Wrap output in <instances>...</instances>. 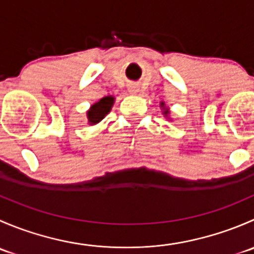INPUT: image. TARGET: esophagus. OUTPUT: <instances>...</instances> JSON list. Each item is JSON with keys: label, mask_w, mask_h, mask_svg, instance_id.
<instances>
[{"label": "esophagus", "mask_w": 254, "mask_h": 254, "mask_svg": "<svg viewBox=\"0 0 254 254\" xmlns=\"http://www.w3.org/2000/svg\"><path fill=\"white\" fill-rule=\"evenodd\" d=\"M129 91H130V93H137V91H139V89H137L136 86H130Z\"/></svg>", "instance_id": "esophagus-1"}]
</instances>
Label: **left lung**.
I'll list each match as a JSON object with an SVG mask.
<instances>
[{"label": "left lung", "instance_id": "obj_1", "mask_svg": "<svg viewBox=\"0 0 254 254\" xmlns=\"http://www.w3.org/2000/svg\"><path fill=\"white\" fill-rule=\"evenodd\" d=\"M161 107H163V103L161 104ZM167 113H168V111H165V114H167Z\"/></svg>", "mask_w": 254, "mask_h": 254}]
</instances>
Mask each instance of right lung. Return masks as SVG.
I'll use <instances>...</instances> for the list:
<instances>
[{"label": "right lung", "mask_w": 254, "mask_h": 254, "mask_svg": "<svg viewBox=\"0 0 254 254\" xmlns=\"http://www.w3.org/2000/svg\"><path fill=\"white\" fill-rule=\"evenodd\" d=\"M113 103H114V98L111 96L104 97L101 101L94 103L92 106V108L89 109L87 115H88V120L91 124H97V123L101 122L109 112H111Z\"/></svg>", "instance_id": "right-lung-1"}]
</instances>
